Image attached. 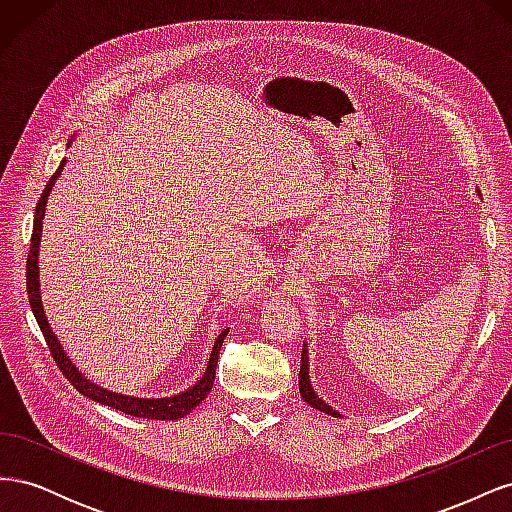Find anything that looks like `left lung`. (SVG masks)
Returning a JSON list of instances; mask_svg holds the SVG:
<instances>
[{"mask_svg": "<svg viewBox=\"0 0 512 512\" xmlns=\"http://www.w3.org/2000/svg\"><path fill=\"white\" fill-rule=\"evenodd\" d=\"M299 391H301V397L307 401L309 406L324 412V414H331V416H342L337 410H333L329 404H324V401L316 395L314 386L309 384V371H307V348L303 346L301 350V371H299Z\"/></svg>", "mask_w": 512, "mask_h": 512, "instance_id": "left-lung-1", "label": "left lung"}]
</instances>
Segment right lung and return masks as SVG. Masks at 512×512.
I'll list each match as a JSON object with an SVG mask.
<instances>
[{"instance_id": "right-lung-1", "label": "right lung", "mask_w": 512, "mask_h": 512, "mask_svg": "<svg viewBox=\"0 0 512 512\" xmlns=\"http://www.w3.org/2000/svg\"><path fill=\"white\" fill-rule=\"evenodd\" d=\"M66 160H61L59 168L53 173V177L46 183V188L36 205V215H34V232H32V243H29V254H27V297L29 305H32V312L36 316L38 327L46 339V346L51 350V356L55 359L57 367L61 369L76 391H81L85 397L98 401L102 406H111L119 412H126L130 416L138 418H158V421H175V418H181L185 414H190L198 404H203V399L209 395L213 380H215V367H218V356L220 348L224 344V337L228 335V329L220 333V337L215 339L213 350H211V359L207 365L205 376L200 378L192 389L185 393H179L175 397H164V399H138V397H128V395H117L111 391L100 389L98 384L89 382L79 374V369L72 365V361L66 356V352L61 350L55 333L51 331L49 322H46L42 301H40V282H38V247H40V235H42V218H44V207H46V198H49V192L55 185V179L59 177L61 168H64Z\"/></svg>"}]
</instances>
